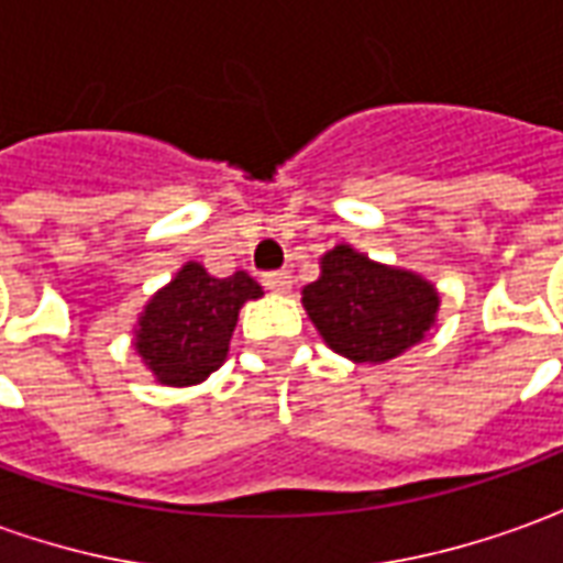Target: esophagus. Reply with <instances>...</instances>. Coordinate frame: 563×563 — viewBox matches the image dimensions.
<instances>
[{
	"label": "esophagus",
	"instance_id": "34e87169",
	"mask_svg": "<svg viewBox=\"0 0 563 563\" xmlns=\"http://www.w3.org/2000/svg\"><path fill=\"white\" fill-rule=\"evenodd\" d=\"M262 283L271 292H289L292 289V274L289 271H268V274H262Z\"/></svg>",
	"mask_w": 563,
	"mask_h": 563
}]
</instances>
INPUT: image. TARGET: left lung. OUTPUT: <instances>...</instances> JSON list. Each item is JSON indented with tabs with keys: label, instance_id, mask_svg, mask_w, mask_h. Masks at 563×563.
Wrapping results in <instances>:
<instances>
[{
	"label": "left lung",
	"instance_id": "obj_1",
	"mask_svg": "<svg viewBox=\"0 0 563 563\" xmlns=\"http://www.w3.org/2000/svg\"><path fill=\"white\" fill-rule=\"evenodd\" d=\"M301 301L331 350L362 365L389 362L422 341L440 305L431 283L343 244L325 253Z\"/></svg>",
	"mask_w": 563,
	"mask_h": 563
}]
</instances>
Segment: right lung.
<instances>
[{
    "label": "right lung",
    "mask_w": 563,
    "mask_h": 563,
    "mask_svg": "<svg viewBox=\"0 0 563 563\" xmlns=\"http://www.w3.org/2000/svg\"><path fill=\"white\" fill-rule=\"evenodd\" d=\"M258 295L262 286L244 271L220 280L189 262L147 305L135 350L165 386L201 383L229 353L241 305Z\"/></svg>",
    "instance_id": "obj_1"
}]
</instances>
